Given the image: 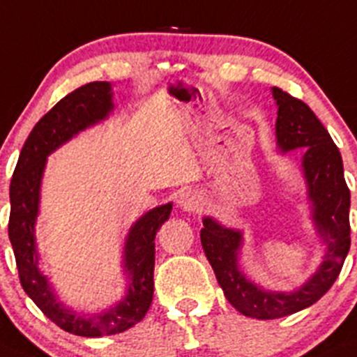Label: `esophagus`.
<instances>
[{
	"mask_svg": "<svg viewBox=\"0 0 357 357\" xmlns=\"http://www.w3.org/2000/svg\"><path fill=\"white\" fill-rule=\"evenodd\" d=\"M179 207L183 210H186V212H198V210H202L204 207V198H202V195L198 193L197 190H186L183 191L181 197H179L178 200Z\"/></svg>",
	"mask_w": 357,
	"mask_h": 357,
	"instance_id": "esophagus-1",
	"label": "esophagus"
}]
</instances>
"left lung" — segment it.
Instances as JSON below:
<instances>
[{
    "label": "left lung",
    "instance_id": "8db88e82",
    "mask_svg": "<svg viewBox=\"0 0 357 357\" xmlns=\"http://www.w3.org/2000/svg\"><path fill=\"white\" fill-rule=\"evenodd\" d=\"M272 96L279 107L275 123L279 149L282 152L305 149L303 172L307 186V198L311 202L314 227L327 245V251L314 275H311V279L298 291H265L248 280L239 270L238 255L243 245L241 231L227 229L217 220L205 217L200 231L202 246L215 272L219 286L222 287L227 301L239 313L258 320L287 317L317 303L333 286L351 248V191L344 179L339 149L307 104L279 87L272 89Z\"/></svg>",
    "mask_w": 357,
    "mask_h": 357
}]
</instances>
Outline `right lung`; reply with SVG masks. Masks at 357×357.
<instances>
[{"instance_id":"obj_1","label":"right lung","mask_w":357,"mask_h":357,"mask_svg":"<svg viewBox=\"0 0 357 357\" xmlns=\"http://www.w3.org/2000/svg\"><path fill=\"white\" fill-rule=\"evenodd\" d=\"M112 107L111 84L107 82L82 85L63 97L30 131L10 183L8 236L22 287L51 321L65 332L80 337L114 335L144 320L153 298L155 234L172 210V204L160 205L131 226L125 243L123 265L130 284L126 296L118 305L102 313L85 314L58 301L46 275L39 270L33 231L46 159L78 131L106 119Z\"/></svg>"}]
</instances>
